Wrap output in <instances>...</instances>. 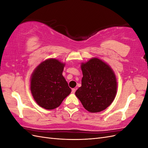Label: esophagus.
<instances>
[{
    "instance_id": "1",
    "label": "esophagus",
    "mask_w": 148,
    "mask_h": 148,
    "mask_svg": "<svg viewBox=\"0 0 148 148\" xmlns=\"http://www.w3.org/2000/svg\"><path fill=\"white\" fill-rule=\"evenodd\" d=\"M76 91V89L75 88H73L72 89H71V92H72L73 94H74Z\"/></svg>"
}]
</instances>
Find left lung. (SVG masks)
Instances as JSON below:
<instances>
[{
    "mask_svg": "<svg viewBox=\"0 0 148 148\" xmlns=\"http://www.w3.org/2000/svg\"><path fill=\"white\" fill-rule=\"evenodd\" d=\"M82 86L75 92L84 108L96 113L105 110L114 101L117 82L114 70L106 62L93 57L82 63Z\"/></svg>",
    "mask_w": 148,
    "mask_h": 148,
    "instance_id": "left-lung-1",
    "label": "left lung"
}]
</instances>
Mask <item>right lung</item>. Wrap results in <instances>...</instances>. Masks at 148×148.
<instances>
[{
  "label": "right lung",
  "mask_w": 148,
  "mask_h": 148,
  "mask_svg": "<svg viewBox=\"0 0 148 148\" xmlns=\"http://www.w3.org/2000/svg\"><path fill=\"white\" fill-rule=\"evenodd\" d=\"M65 63L53 58L41 62L31 74L30 90L36 102L42 108L59 107L71 90L62 75Z\"/></svg>",
  "instance_id": "add662e5"
}]
</instances>
